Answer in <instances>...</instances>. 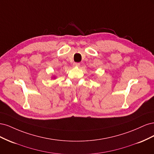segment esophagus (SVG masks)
<instances>
[{
  "instance_id": "obj_1",
  "label": "esophagus",
  "mask_w": 154,
  "mask_h": 154,
  "mask_svg": "<svg viewBox=\"0 0 154 154\" xmlns=\"http://www.w3.org/2000/svg\"><path fill=\"white\" fill-rule=\"evenodd\" d=\"M80 66V63H76V62H74V63H73V66L74 67H79Z\"/></svg>"
}]
</instances>
